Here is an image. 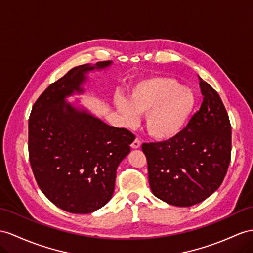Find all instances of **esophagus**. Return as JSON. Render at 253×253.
<instances>
[{"instance_id":"obj_1","label":"esophagus","mask_w":253,"mask_h":253,"mask_svg":"<svg viewBox=\"0 0 253 253\" xmlns=\"http://www.w3.org/2000/svg\"><path fill=\"white\" fill-rule=\"evenodd\" d=\"M132 148H140L141 147V141L139 140V139H135L132 143H131V145H130Z\"/></svg>"}]
</instances>
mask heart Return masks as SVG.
<instances>
[{
  "label": "heart",
  "mask_w": 253,
  "mask_h": 253,
  "mask_svg": "<svg viewBox=\"0 0 253 253\" xmlns=\"http://www.w3.org/2000/svg\"><path fill=\"white\" fill-rule=\"evenodd\" d=\"M116 108L125 124L132 126L145 113V128L152 138L167 141L183 131L196 107V96L169 77H148L134 83L128 100L118 96Z\"/></svg>",
  "instance_id": "1"
}]
</instances>
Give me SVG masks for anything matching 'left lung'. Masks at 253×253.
<instances>
[{
  "label": "left lung",
  "mask_w": 253,
  "mask_h": 253,
  "mask_svg": "<svg viewBox=\"0 0 253 253\" xmlns=\"http://www.w3.org/2000/svg\"><path fill=\"white\" fill-rule=\"evenodd\" d=\"M199 79L203 102L183 131L170 140L142 144L154 196L180 207L198 204L215 192L231 160L229 115L219 94Z\"/></svg>",
  "instance_id": "obj_1"
}]
</instances>
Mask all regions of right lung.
I'll return each mask as SVG.
<instances>
[{"label":"right lung","mask_w":253,"mask_h":253,"mask_svg":"<svg viewBox=\"0 0 253 253\" xmlns=\"http://www.w3.org/2000/svg\"><path fill=\"white\" fill-rule=\"evenodd\" d=\"M111 63L70 69L44 89L29 119V157L36 182L51 202L73 213L93 212L109 202L116 169L135 138L65 99L84 92L88 71Z\"/></svg>","instance_id":"1"}]
</instances>
